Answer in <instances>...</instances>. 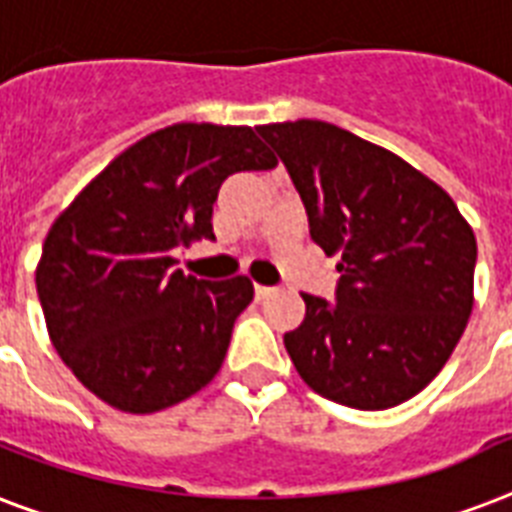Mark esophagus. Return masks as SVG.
I'll use <instances>...</instances> for the list:
<instances>
[{
    "instance_id": "obj_1",
    "label": "esophagus",
    "mask_w": 512,
    "mask_h": 512,
    "mask_svg": "<svg viewBox=\"0 0 512 512\" xmlns=\"http://www.w3.org/2000/svg\"><path fill=\"white\" fill-rule=\"evenodd\" d=\"M273 287H263V284H255V297L257 300H265V297L271 295Z\"/></svg>"
}]
</instances>
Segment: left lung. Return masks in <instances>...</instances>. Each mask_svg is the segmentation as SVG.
Wrapping results in <instances>:
<instances>
[{
	"label": "left lung",
	"mask_w": 512,
	"mask_h": 512,
	"mask_svg": "<svg viewBox=\"0 0 512 512\" xmlns=\"http://www.w3.org/2000/svg\"><path fill=\"white\" fill-rule=\"evenodd\" d=\"M257 135L287 167L311 239L340 255L335 300L303 295L284 335L319 396L390 409L417 396L460 342L473 311L476 236L444 188L385 148L316 119Z\"/></svg>",
	"instance_id": "obj_1"
}]
</instances>
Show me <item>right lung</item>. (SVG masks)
Segmentation results:
<instances>
[{
    "label": "right lung",
    "instance_id": "1",
    "mask_svg": "<svg viewBox=\"0 0 512 512\" xmlns=\"http://www.w3.org/2000/svg\"><path fill=\"white\" fill-rule=\"evenodd\" d=\"M273 167L249 127L172 124L116 156L52 223L36 295L52 345L84 388L148 414L215 377L255 289L247 276H185L172 249L215 239L225 177Z\"/></svg>",
    "mask_w": 512,
    "mask_h": 512
}]
</instances>
